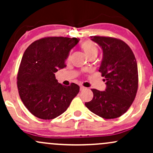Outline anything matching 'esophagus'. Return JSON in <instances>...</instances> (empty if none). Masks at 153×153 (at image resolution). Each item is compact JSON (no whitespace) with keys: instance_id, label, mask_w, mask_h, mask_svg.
Instances as JSON below:
<instances>
[{"instance_id":"obj_1","label":"esophagus","mask_w":153,"mask_h":153,"mask_svg":"<svg viewBox=\"0 0 153 153\" xmlns=\"http://www.w3.org/2000/svg\"><path fill=\"white\" fill-rule=\"evenodd\" d=\"M85 89H86V88H85V87L82 86V85H80V91H83V90H85Z\"/></svg>"}]
</instances>
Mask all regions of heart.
Returning a JSON list of instances; mask_svg holds the SVG:
<instances>
[{
  "label": "heart",
  "mask_w": 153,
  "mask_h": 153,
  "mask_svg": "<svg viewBox=\"0 0 153 153\" xmlns=\"http://www.w3.org/2000/svg\"><path fill=\"white\" fill-rule=\"evenodd\" d=\"M80 47L89 58L96 57L99 54V48H98L97 45L91 40H86V41L83 42L80 45Z\"/></svg>",
  "instance_id": "heart-1"
}]
</instances>
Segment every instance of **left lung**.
<instances>
[{"label": "left lung", "mask_w": 153, "mask_h": 153, "mask_svg": "<svg viewBox=\"0 0 153 153\" xmlns=\"http://www.w3.org/2000/svg\"><path fill=\"white\" fill-rule=\"evenodd\" d=\"M102 48L99 71L104 77L105 91L91 89L93 99L85 106L103 119L118 118L132 104L138 88L137 64L132 50L124 41L109 36H91Z\"/></svg>", "instance_id": "left-lung-1"}]
</instances>
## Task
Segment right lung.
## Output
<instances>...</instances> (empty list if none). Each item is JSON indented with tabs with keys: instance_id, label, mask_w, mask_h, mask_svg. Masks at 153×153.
<instances>
[{
	"instance_id": "right-lung-1",
	"label": "right lung",
	"mask_w": 153,
	"mask_h": 153,
	"mask_svg": "<svg viewBox=\"0 0 153 153\" xmlns=\"http://www.w3.org/2000/svg\"><path fill=\"white\" fill-rule=\"evenodd\" d=\"M79 39L47 36L31 43L23 55L17 87L23 103L37 118L52 119L67 110L80 91L77 84L65 86L55 78L65 68V59Z\"/></svg>"
}]
</instances>
